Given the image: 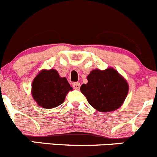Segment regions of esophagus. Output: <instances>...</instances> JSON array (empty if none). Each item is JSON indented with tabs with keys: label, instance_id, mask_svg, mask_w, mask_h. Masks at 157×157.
Wrapping results in <instances>:
<instances>
[{
	"label": "esophagus",
	"instance_id": "esophagus-1",
	"mask_svg": "<svg viewBox=\"0 0 157 157\" xmlns=\"http://www.w3.org/2000/svg\"><path fill=\"white\" fill-rule=\"evenodd\" d=\"M73 87L76 90H79L80 87V83L79 82H74V83H73Z\"/></svg>",
	"mask_w": 157,
	"mask_h": 157
}]
</instances>
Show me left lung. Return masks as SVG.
<instances>
[{
	"label": "left lung",
	"mask_w": 157,
	"mask_h": 157,
	"mask_svg": "<svg viewBox=\"0 0 157 157\" xmlns=\"http://www.w3.org/2000/svg\"><path fill=\"white\" fill-rule=\"evenodd\" d=\"M87 83L81 85L80 91L98 112L118 109L128 94V83L113 68L92 70L87 76Z\"/></svg>",
	"instance_id": "obj_1"
}]
</instances>
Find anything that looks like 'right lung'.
Here are the masks:
<instances>
[{"mask_svg":"<svg viewBox=\"0 0 157 157\" xmlns=\"http://www.w3.org/2000/svg\"><path fill=\"white\" fill-rule=\"evenodd\" d=\"M72 90L67 78L59 77L56 70H42L32 82V95L39 106L53 108L60 105Z\"/></svg>","mask_w":157,"mask_h":157,"instance_id":"add662e5","label":"right lung"}]
</instances>
